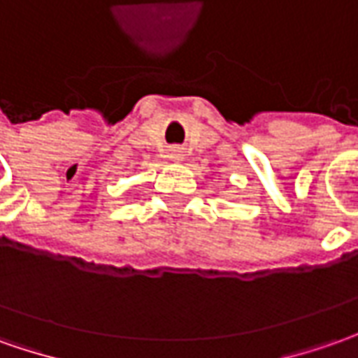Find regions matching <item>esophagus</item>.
<instances>
[{
    "label": "esophagus",
    "instance_id": "1",
    "mask_svg": "<svg viewBox=\"0 0 358 358\" xmlns=\"http://www.w3.org/2000/svg\"><path fill=\"white\" fill-rule=\"evenodd\" d=\"M172 159L174 160L182 159V150H180V148H172Z\"/></svg>",
    "mask_w": 358,
    "mask_h": 358
}]
</instances>
